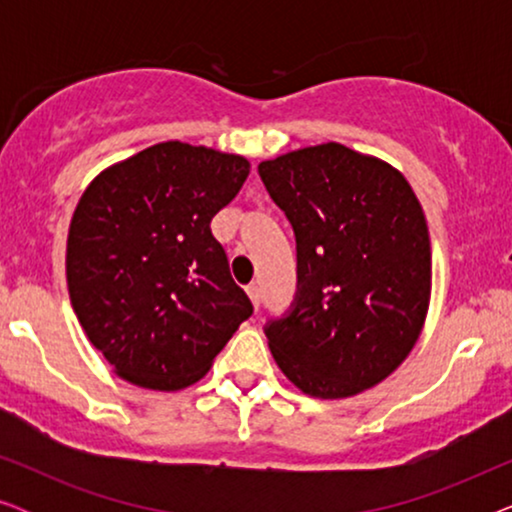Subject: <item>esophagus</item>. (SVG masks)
<instances>
[{
    "instance_id": "esophagus-1",
    "label": "esophagus",
    "mask_w": 512,
    "mask_h": 512,
    "mask_svg": "<svg viewBox=\"0 0 512 512\" xmlns=\"http://www.w3.org/2000/svg\"><path fill=\"white\" fill-rule=\"evenodd\" d=\"M247 293H249L251 303H254V307L258 310V305H261V289H258V284H249Z\"/></svg>"
}]
</instances>
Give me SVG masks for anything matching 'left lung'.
<instances>
[{
  "label": "left lung",
  "instance_id": "left-lung-1",
  "mask_svg": "<svg viewBox=\"0 0 512 512\" xmlns=\"http://www.w3.org/2000/svg\"><path fill=\"white\" fill-rule=\"evenodd\" d=\"M296 233L298 291L265 324L282 373L314 398L375 387L405 361L431 298L417 195L380 158L328 142L258 165Z\"/></svg>",
  "mask_w": 512,
  "mask_h": 512
}]
</instances>
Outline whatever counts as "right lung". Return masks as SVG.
Segmentation results:
<instances>
[{"instance_id": "obj_1", "label": "right lung", "mask_w": 512, "mask_h": 512, "mask_svg": "<svg viewBox=\"0 0 512 512\" xmlns=\"http://www.w3.org/2000/svg\"><path fill=\"white\" fill-rule=\"evenodd\" d=\"M249 160L163 142L97 174L69 223V300L116 375L144 389L198 382L254 305L209 223Z\"/></svg>"}]
</instances>
